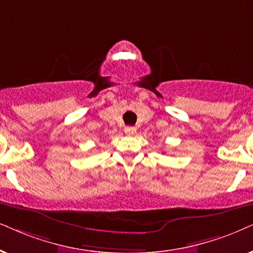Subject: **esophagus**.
<instances>
[{
  "label": "esophagus",
  "mask_w": 253,
  "mask_h": 253,
  "mask_svg": "<svg viewBox=\"0 0 253 253\" xmlns=\"http://www.w3.org/2000/svg\"><path fill=\"white\" fill-rule=\"evenodd\" d=\"M135 132H136L135 127H133V126L125 127V133H126L127 135H133V134H135Z\"/></svg>",
  "instance_id": "34e87169"
}]
</instances>
